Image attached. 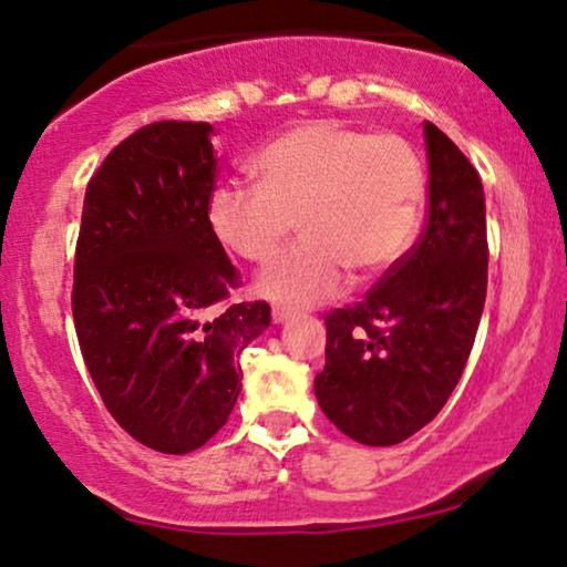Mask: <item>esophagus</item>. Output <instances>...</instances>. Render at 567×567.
Wrapping results in <instances>:
<instances>
[{
	"instance_id": "34e87169",
	"label": "esophagus",
	"mask_w": 567,
	"mask_h": 567,
	"mask_svg": "<svg viewBox=\"0 0 567 567\" xmlns=\"http://www.w3.org/2000/svg\"><path fill=\"white\" fill-rule=\"evenodd\" d=\"M270 315H274V322H276V324L289 322L291 317H293L291 309H286V307H274V312H270Z\"/></svg>"
}]
</instances>
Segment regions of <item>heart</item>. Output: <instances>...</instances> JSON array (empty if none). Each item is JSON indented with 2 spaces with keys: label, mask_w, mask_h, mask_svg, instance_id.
<instances>
[{
  "label": "heart",
  "mask_w": 567,
  "mask_h": 567,
  "mask_svg": "<svg viewBox=\"0 0 567 567\" xmlns=\"http://www.w3.org/2000/svg\"><path fill=\"white\" fill-rule=\"evenodd\" d=\"M258 188L221 185L208 196L214 237L247 262H268L262 297L312 307L343 289L348 268L369 278L405 258L423 219L425 173L398 134H367L332 121L293 126L250 162Z\"/></svg>",
  "instance_id": "1"
}]
</instances>
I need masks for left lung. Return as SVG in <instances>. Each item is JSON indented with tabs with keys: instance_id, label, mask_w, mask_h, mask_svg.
<instances>
[{
	"instance_id": "1",
	"label": "left lung",
	"mask_w": 567,
	"mask_h": 567,
	"mask_svg": "<svg viewBox=\"0 0 567 567\" xmlns=\"http://www.w3.org/2000/svg\"><path fill=\"white\" fill-rule=\"evenodd\" d=\"M429 219L367 299L324 317L322 413L367 446H394L431 423L460 382L487 291L485 193L444 131L425 121Z\"/></svg>"
}]
</instances>
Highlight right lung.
<instances>
[{"label":"right lung","instance_id":"add662e5","mask_svg":"<svg viewBox=\"0 0 567 567\" xmlns=\"http://www.w3.org/2000/svg\"><path fill=\"white\" fill-rule=\"evenodd\" d=\"M212 123L157 121L107 154L84 193L72 315L107 413L162 454L227 423L239 353L270 324L266 301L224 305L239 284L208 227Z\"/></svg>","mask_w":567,"mask_h":567}]
</instances>
